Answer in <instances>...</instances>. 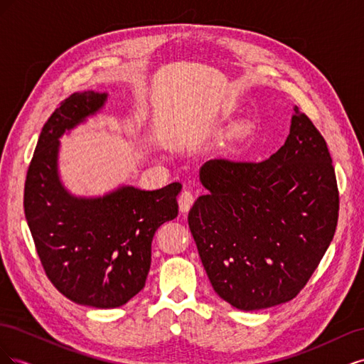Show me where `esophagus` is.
Returning <instances> with one entry per match:
<instances>
[{
    "label": "esophagus",
    "mask_w": 364,
    "mask_h": 364,
    "mask_svg": "<svg viewBox=\"0 0 364 364\" xmlns=\"http://www.w3.org/2000/svg\"><path fill=\"white\" fill-rule=\"evenodd\" d=\"M178 202H179L181 213L185 214V213H188L190 208L193 206V203H194V196H193L191 191H183V193H181Z\"/></svg>",
    "instance_id": "obj_1"
}]
</instances>
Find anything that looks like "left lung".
Wrapping results in <instances>:
<instances>
[{
  "label": "left lung",
  "instance_id": "1",
  "mask_svg": "<svg viewBox=\"0 0 364 364\" xmlns=\"http://www.w3.org/2000/svg\"><path fill=\"white\" fill-rule=\"evenodd\" d=\"M188 225L206 274L243 311L291 301L333 241L338 190L313 121L294 107L284 146L261 162L211 159Z\"/></svg>",
  "mask_w": 364,
  "mask_h": 364
}]
</instances>
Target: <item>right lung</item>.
I'll use <instances>...</instances> for the list:
<instances>
[{
	"mask_svg": "<svg viewBox=\"0 0 364 364\" xmlns=\"http://www.w3.org/2000/svg\"><path fill=\"white\" fill-rule=\"evenodd\" d=\"M107 94L74 92L42 132L28 165L24 213L41 264L70 301L95 308L127 304L146 285L151 241L178 217L179 182L144 191L119 186L103 197H75L58 173L59 138L100 111Z\"/></svg>",
	"mask_w": 364,
	"mask_h": 364,
	"instance_id": "right-lung-1",
	"label": "right lung"
}]
</instances>
